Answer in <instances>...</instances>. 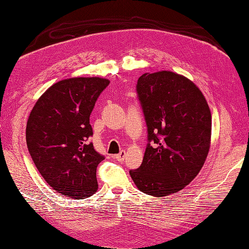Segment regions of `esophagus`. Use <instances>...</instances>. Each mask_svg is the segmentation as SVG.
I'll use <instances>...</instances> for the list:
<instances>
[{
	"label": "esophagus",
	"instance_id": "1",
	"mask_svg": "<svg viewBox=\"0 0 249 249\" xmlns=\"http://www.w3.org/2000/svg\"><path fill=\"white\" fill-rule=\"evenodd\" d=\"M114 157H115L116 160L123 161V160H124V158H125V151H124V150H121L118 155H115Z\"/></svg>",
	"mask_w": 249,
	"mask_h": 249
}]
</instances>
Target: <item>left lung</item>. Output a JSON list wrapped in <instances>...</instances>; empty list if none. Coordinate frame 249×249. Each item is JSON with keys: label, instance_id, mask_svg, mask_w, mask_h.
<instances>
[{"label": "left lung", "instance_id": "left-lung-1", "mask_svg": "<svg viewBox=\"0 0 249 249\" xmlns=\"http://www.w3.org/2000/svg\"><path fill=\"white\" fill-rule=\"evenodd\" d=\"M136 88L149 143L141 166L130 175L146 195H174L189 185L205 163L211 109L194 82L171 71L143 74Z\"/></svg>", "mask_w": 249, "mask_h": 249}]
</instances>
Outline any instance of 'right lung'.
<instances>
[{"instance_id":"add662e5","label":"right lung","mask_w":249,"mask_h":249,"mask_svg":"<svg viewBox=\"0 0 249 249\" xmlns=\"http://www.w3.org/2000/svg\"><path fill=\"white\" fill-rule=\"evenodd\" d=\"M109 80L72 77L53 84L30 113L25 138L35 166L47 184L69 199L98 190L96 167L104 157L89 143L90 114Z\"/></svg>"}]
</instances>
